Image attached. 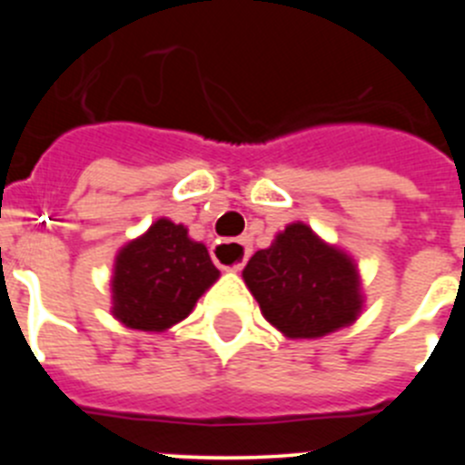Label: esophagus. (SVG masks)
I'll list each match as a JSON object with an SVG mask.
<instances>
[{"label": "esophagus", "mask_w": 465, "mask_h": 465, "mask_svg": "<svg viewBox=\"0 0 465 465\" xmlns=\"http://www.w3.org/2000/svg\"><path fill=\"white\" fill-rule=\"evenodd\" d=\"M212 256H213V261H216V265L230 270V272H237V270L244 268L246 258H249V240L216 242L212 249ZM228 257H232L233 262L230 266H225L223 261L227 260Z\"/></svg>", "instance_id": "1"}]
</instances>
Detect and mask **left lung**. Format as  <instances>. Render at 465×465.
Instances as JSON below:
<instances>
[{
  "label": "left lung",
  "mask_w": 465,
  "mask_h": 465,
  "mask_svg": "<svg viewBox=\"0 0 465 465\" xmlns=\"http://www.w3.org/2000/svg\"><path fill=\"white\" fill-rule=\"evenodd\" d=\"M242 277L262 316L291 340L323 338L363 307L356 262L300 221L253 253Z\"/></svg>",
  "instance_id": "left-lung-1"
}]
</instances>
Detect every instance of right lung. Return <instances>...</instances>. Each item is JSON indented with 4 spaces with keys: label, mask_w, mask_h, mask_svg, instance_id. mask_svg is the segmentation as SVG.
<instances>
[{
    "label": "right lung",
    "mask_w": 465,
    "mask_h": 465,
    "mask_svg": "<svg viewBox=\"0 0 465 465\" xmlns=\"http://www.w3.org/2000/svg\"><path fill=\"white\" fill-rule=\"evenodd\" d=\"M216 279L207 246L193 242L183 225L158 219L118 252L111 312L127 328L163 332L183 322Z\"/></svg>",
    "instance_id": "right-lung-1"
}]
</instances>
